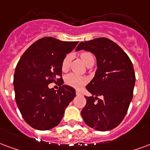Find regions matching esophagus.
Wrapping results in <instances>:
<instances>
[{
	"instance_id": "esophagus-1",
	"label": "esophagus",
	"mask_w": 150,
	"mask_h": 150,
	"mask_svg": "<svg viewBox=\"0 0 150 150\" xmlns=\"http://www.w3.org/2000/svg\"><path fill=\"white\" fill-rule=\"evenodd\" d=\"M76 95H81V92L79 91H76Z\"/></svg>"
}]
</instances>
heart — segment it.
Listing matches in <instances>:
<instances>
[{
  "label": "heart",
  "mask_w": 150,
  "mask_h": 150,
  "mask_svg": "<svg viewBox=\"0 0 150 150\" xmlns=\"http://www.w3.org/2000/svg\"><path fill=\"white\" fill-rule=\"evenodd\" d=\"M80 57L82 60L83 61L84 64H86V66L89 65L92 62H95V59L94 56L91 52H83L80 54ZM70 67V56L69 55H66L61 63V70L63 71H67L69 69ZM65 83L68 86L74 87V88H80L82 86H83L86 83V79L80 76V75H76L74 73H71L66 75L65 77Z\"/></svg>",
  "instance_id": "b5f03b06"
}]
</instances>
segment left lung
I'll list each match as a JSON object with an SVG mask.
<instances>
[{
    "label": "left lung",
    "mask_w": 150,
    "mask_h": 150,
    "mask_svg": "<svg viewBox=\"0 0 150 150\" xmlns=\"http://www.w3.org/2000/svg\"><path fill=\"white\" fill-rule=\"evenodd\" d=\"M83 49L95 55L98 68L86 86L92 96H85L86 103L81 115L90 127L110 130L123 120L132 100L135 83L133 64L127 54L107 38L81 42L75 50Z\"/></svg>",
    "instance_id": "left-lung-1"
}]
</instances>
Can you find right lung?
Masks as SVG:
<instances>
[{
    "mask_svg": "<svg viewBox=\"0 0 150 150\" xmlns=\"http://www.w3.org/2000/svg\"><path fill=\"white\" fill-rule=\"evenodd\" d=\"M78 41L44 37L33 43L17 63L13 77L15 99L24 121L33 128L47 130L59 124L75 90L63 85L61 63ZM58 82L56 92L48 84Z\"/></svg>",
    "mask_w": 150,
    "mask_h": 150,
    "instance_id": "obj_1",
    "label": "right lung"
}]
</instances>
